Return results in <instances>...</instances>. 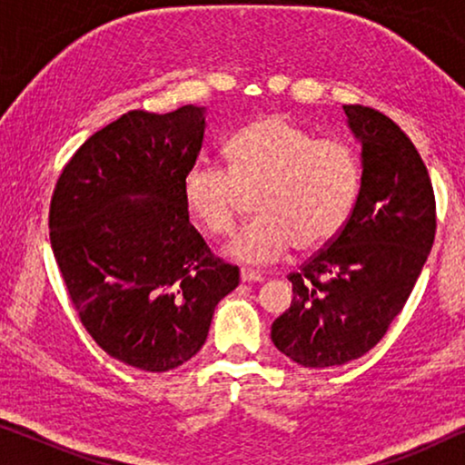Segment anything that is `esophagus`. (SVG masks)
I'll return each instance as SVG.
<instances>
[{
  "label": "esophagus",
  "mask_w": 465,
  "mask_h": 465,
  "mask_svg": "<svg viewBox=\"0 0 465 465\" xmlns=\"http://www.w3.org/2000/svg\"><path fill=\"white\" fill-rule=\"evenodd\" d=\"M262 275L258 271L252 269H241V282H262Z\"/></svg>",
  "instance_id": "1"
}]
</instances>
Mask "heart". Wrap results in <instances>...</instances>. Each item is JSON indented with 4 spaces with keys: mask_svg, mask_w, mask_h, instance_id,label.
<instances>
[{
    "mask_svg": "<svg viewBox=\"0 0 465 465\" xmlns=\"http://www.w3.org/2000/svg\"><path fill=\"white\" fill-rule=\"evenodd\" d=\"M228 175L194 163L182 180V203L212 237H226L253 194L258 218L228 243L232 258L264 264L290 245L309 252L332 241L351 215L361 171L341 142L315 139L282 114L253 120L222 150Z\"/></svg>",
    "mask_w": 465,
    "mask_h": 465,
    "instance_id": "obj_1",
    "label": "heart"
}]
</instances>
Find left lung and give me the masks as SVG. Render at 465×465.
Masks as SVG:
<instances>
[{
	"label": "left lung",
	"instance_id": "8db88e82",
	"mask_svg": "<svg viewBox=\"0 0 465 465\" xmlns=\"http://www.w3.org/2000/svg\"><path fill=\"white\" fill-rule=\"evenodd\" d=\"M361 148V183L339 237L292 272L290 309L271 339L304 368L341 366L383 339L428 260L436 201L406 133L372 107L342 105Z\"/></svg>",
	"mask_w": 465,
	"mask_h": 465
}]
</instances>
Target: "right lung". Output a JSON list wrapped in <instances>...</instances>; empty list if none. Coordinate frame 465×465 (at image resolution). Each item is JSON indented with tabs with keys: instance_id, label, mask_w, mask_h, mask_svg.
<instances>
[{
	"instance_id": "add662e5",
	"label": "right lung",
	"mask_w": 465,
	"mask_h": 465,
	"mask_svg": "<svg viewBox=\"0 0 465 465\" xmlns=\"http://www.w3.org/2000/svg\"><path fill=\"white\" fill-rule=\"evenodd\" d=\"M207 107L129 112L65 164L50 201V243L94 342L145 372L205 345L213 311L239 285L190 224L183 173L199 158Z\"/></svg>"
}]
</instances>
